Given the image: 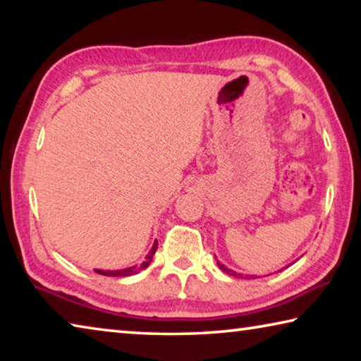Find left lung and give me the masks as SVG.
<instances>
[{
	"label": "left lung",
	"mask_w": 361,
	"mask_h": 361,
	"mask_svg": "<svg viewBox=\"0 0 361 361\" xmlns=\"http://www.w3.org/2000/svg\"><path fill=\"white\" fill-rule=\"evenodd\" d=\"M218 266H219V267H221V271H224V272H228V274H229V276H234V277H243V276H242V274H237V272H234V271H231V269H228V267H226L224 264H219V262H218Z\"/></svg>",
	"instance_id": "8db88e82"
}]
</instances>
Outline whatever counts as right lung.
<instances>
[{
  "instance_id": "obj_1",
  "label": "right lung",
  "mask_w": 361,
  "mask_h": 361,
  "mask_svg": "<svg viewBox=\"0 0 361 361\" xmlns=\"http://www.w3.org/2000/svg\"><path fill=\"white\" fill-rule=\"evenodd\" d=\"M157 250V242H154V245H152L151 252L146 256L145 261L142 262L140 266H132V267H126V269H118V271H100V269H95L97 274H100V276H106V277H126V276H133V274H138L140 271H143V269L148 267L152 261V256H154Z\"/></svg>"
}]
</instances>
